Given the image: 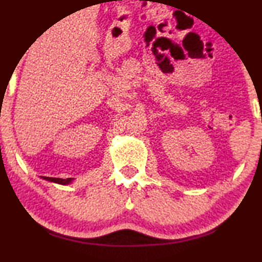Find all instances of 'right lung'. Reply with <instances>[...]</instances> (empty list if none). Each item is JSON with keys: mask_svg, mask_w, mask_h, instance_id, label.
<instances>
[{"mask_svg": "<svg viewBox=\"0 0 262 262\" xmlns=\"http://www.w3.org/2000/svg\"><path fill=\"white\" fill-rule=\"evenodd\" d=\"M42 180L45 181H50V182H53V184H58V185H64V186H68L70 184H73L74 182V179L73 178H68V179H60V178H48V177H40Z\"/></svg>", "mask_w": 262, "mask_h": 262, "instance_id": "right-lung-1", "label": "right lung"}]
</instances>
